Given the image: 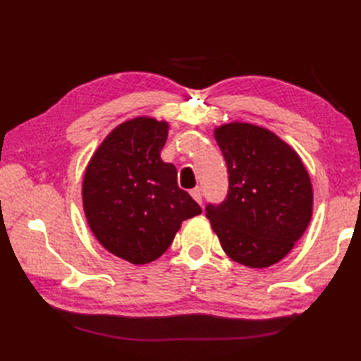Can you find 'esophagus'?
<instances>
[{"label": "esophagus", "instance_id": "1", "mask_svg": "<svg viewBox=\"0 0 361 361\" xmlns=\"http://www.w3.org/2000/svg\"><path fill=\"white\" fill-rule=\"evenodd\" d=\"M190 195H192V198L194 200L197 202V203H200L202 204V198H203V194H202V188H194L192 190H190Z\"/></svg>", "mask_w": 361, "mask_h": 361}]
</instances>
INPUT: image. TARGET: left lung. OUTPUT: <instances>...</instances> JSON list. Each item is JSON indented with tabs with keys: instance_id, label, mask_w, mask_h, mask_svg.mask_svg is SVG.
<instances>
[{
	"instance_id": "obj_1",
	"label": "left lung",
	"mask_w": 361,
	"mask_h": 361,
	"mask_svg": "<svg viewBox=\"0 0 361 361\" xmlns=\"http://www.w3.org/2000/svg\"><path fill=\"white\" fill-rule=\"evenodd\" d=\"M228 169V194L206 204L221 248L235 262L270 267L309 226L313 190L296 152L270 130L233 122L214 132Z\"/></svg>"
}]
</instances>
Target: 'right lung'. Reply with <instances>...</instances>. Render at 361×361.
<instances>
[{"instance_id": "obj_1", "label": "right lung", "mask_w": 361, "mask_h": 361, "mask_svg": "<svg viewBox=\"0 0 361 361\" xmlns=\"http://www.w3.org/2000/svg\"><path fill=\"white\" fill-rule=\"evenodd\" d=\"M164 121L136 118L116 127L99 145L83 176V209L104 248L132 264L164 255L185 220L202 214L178 188L176 169L159 153Z\"/></svg>"}]
</instances>
